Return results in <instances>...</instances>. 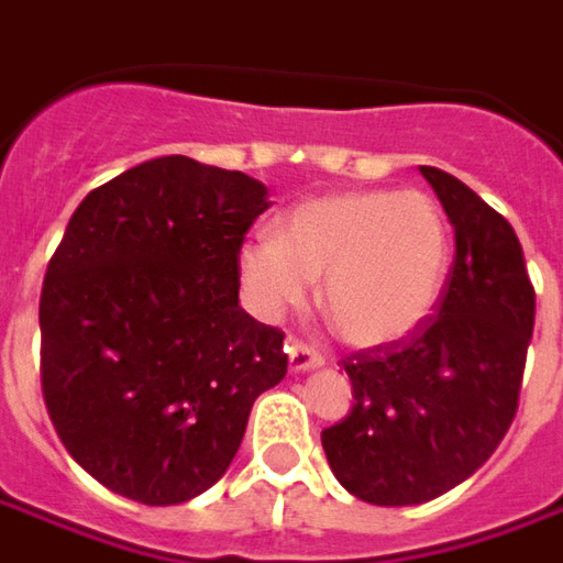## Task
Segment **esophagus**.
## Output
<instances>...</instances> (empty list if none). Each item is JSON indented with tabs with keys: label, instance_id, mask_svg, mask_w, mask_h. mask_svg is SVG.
<instances>
[{
	"label": "esophagus",
	"instance_id": "34e87169",
	"mask_svg": "<svg viewBox=\"0 0 563 563\" xmlns=\"http://www.w3.org/2000/svg\"><path fill=\"white\" fill-rule=\"evenodd\" d=\"M286 353H289V367H292V371H307V367H319L325 362L322 353H317L313 346H307V343L301 341L286 343Z\"/></svg>",
	"mask_w": 563,
	"mask_h": 563
}]
</instances>
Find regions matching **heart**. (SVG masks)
I'll return each mask as SVG.
<instances>
[{
    "mask_svg": "<svg viewBox=\"0 0 563 563\" xmlns=\"http://www.w3.org/2000/svg\"><path fill=\"white\" fill-rule=\"evenodd\" d=\"M449 262V222L434 198L355 189L307 198L283 213L277 238H250L238 250V280L256 317L277 319L322 277L331 329L353 346H386L431 319Z\"/></svg>",
    "mask_w": 563,
    "mask_h": 563,
    "instance_id": "b5f03b06",
    "label": "heart"
}]
</instances>
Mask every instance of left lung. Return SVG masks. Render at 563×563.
<instances>
[{
    "instance_id": "8db88e82",
    "label": "left lung",
    "mask_w": 563,
    "mask_h": 563,
    "mask_svg": "<svg viewBox=\"0 0 563 563\" xmlns=\"http://www.w3.org/2000/svg\"><path fill=\"white\" fill-rule=\"evenodd\" d=\"M419 172L455 225L446 289L410 338L343 358L353 410L322 431L338 483L377 507L434 500L492 459L519 410L537 310L512 225L459 177Z\"/></svg>"
}]
</instances>
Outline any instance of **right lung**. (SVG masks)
Segmentation results:
<instances>
[{
	"instance_id": "add662e5",
	"label": "right lung",
	"mask_w": 563,
	"mask_h": 563,
	"mask_svg": "<svg viewBox=\"0 0 563 563\" xmlns=\"http://www.w3.org/2000/svg\"><path fill=\"white\" fill-rule=\"evenodd\" d=\"M268 189L189 156L141 162L71 213L42 286V391L92 479L147 507L229 471L283 331L238 305V250Z\"/></svg>"
}]
</instances>
